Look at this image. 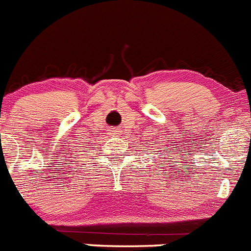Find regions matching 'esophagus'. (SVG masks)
<instances>
[{
    "mask_svg": "<svg viewBox=\"0 0 251 251\" xmlns=\"http://www.w3.org/2000/svg\"><path fill=\"white\" fill-rule=\"evenodd\" d=\"M118 134H119V130H118L117 128H113V129H110V132H109V136L111 137H115L118 136Z\"/></svg>",
    "mask_w": 251,
    "mask_h": 251,
    "instance_id": "34e87169",
    "label": "esophagus"
}]
</instances>
